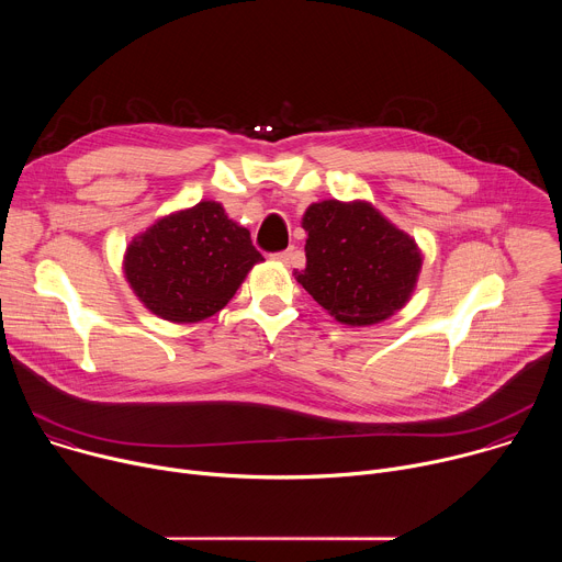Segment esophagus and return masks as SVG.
I'll list each match as a JSON object with an SVG mask.
<instances>
[{
    "mask_svg": "<svg viewBox=\"0 0 562 562\" xmlns=\"http://www.w3.org/2000/svg\"><path fill=\"white\" fill-rule=\"evenodd\" d=\"M293 254H295V249H293V247H289V249H284V251H280V254H276L273 258H276V260H280V262H286V265H289V262H291V258H293Z\"/></svg>",
    "mask_w": 562,
    "mask_h": 562,
    "instance_id": "obj_1",
    "label": "esophagus"
}]
</instances>
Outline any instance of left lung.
I'll use <instances>...</instances> for the list:
<instances>
[{
	"instance_id": "8db88e82",
	"label": "left lung",
	"mask_w": 562,
	"mask_h": 562,
	"mask_svg": "<svg viewBox=\"0 0 562 562\" xmlns=\"http://www.w3.org/2000/svg\"><path fill=\"white\" fill-rule=\"evenodd\" d=\"M302 228L306 267L295 280L338 323L375 325L407 304L423 267L420 249L371 204H311Z\"/></svg>"
}]
</instances>
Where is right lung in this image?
I'll list each match as a JSON object with an SVG mask.
<instances>
[{"label": "right lung", "instance_id": "add662e5", "mask_svg": "<svg viewBox=\"0 0 562 562\" xmlns=\"http://www.w3.org/2000/svg\"><path fill=\"white\" fill-rule=\"evenodd\" d=\"M262 256L251 233L217 202L157 220L126 249L124 273L148 311L171 323H200L228 304Z\"/></svg>", "mask_w": 562, "mask_h": 562}]
</instances>
